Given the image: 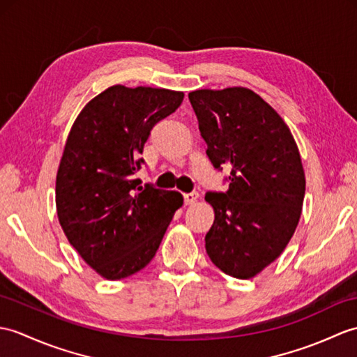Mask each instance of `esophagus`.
<instances>
[{
  "label": "esophagus",
  "mask_w": 357,
  "mask_h": 357,
  "mask_svg": "<svg viewBox=\"0 0 357 357\" xmlns=\"http://www.w3.org/2000/svg\"><path fill=\"white\" fill-rule=\"evenodd\" d=\"M197 197H199V195L196 192L185 193L184 195V202H185V205H192V204H195L197 201Z\"/></svg>",
  "instance_id": "esophagus-1"
}]
</instances>
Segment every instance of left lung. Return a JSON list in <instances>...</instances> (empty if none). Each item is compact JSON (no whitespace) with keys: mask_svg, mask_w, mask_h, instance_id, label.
I'll list each match as a JSON object with an SVG mask.
<instances>
[{"mask_svg":"<svg viewBox=\"0 0 357 357\" xmlns=\"http://www.w3.org/2000/svg\"><path fill=\"white\" fill-rule=\"evenodd\" d=\"M188 98L214 169H229L227 192L205 195L214 210L206 254L227 275L252 278L278 259L300 222V151L284 120L251 89H197Z\"/></svg>","mask_w":357,"mask_h":357,"instance_id":"8db88e82","label":"left lung"}]
</instances>
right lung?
<instances>
[{"label":"right lung","mask_w":357,"mask_h":357,"mask_svg":"<svg viewBox=\"0 0 357 357\" xmlns=\"http://www.w3.org/2000/svg\"><path fill=\"white\" fill-rule=\"evenodd\" d=\"M182 100L181 91L114 85L73 123L56 176L57 218L71 246L106 280L146 268L184 202L134 178L152 128Z\"/></svg>","instance_id":"1"}]
</instances>
